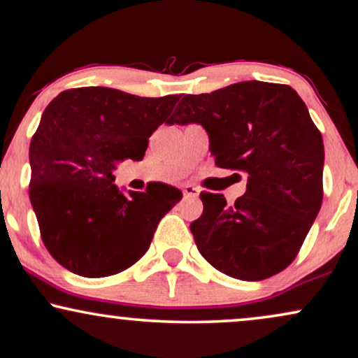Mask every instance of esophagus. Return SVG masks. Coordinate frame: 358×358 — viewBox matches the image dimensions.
<instances>
[{"instance_id":"obj_1","label":"esophagus","mask_w":358,"mask_h":358,"mask_svg":"<svg viewBox=\"0 0 358 358\" xmlns=\"http://www.w3.org/2000/svg\"><path fill=\"white\" fill-rule=\"evenodd\" d=\"M182 192H183V196L185 198H196L198 193H200V190H198L195 185H192V183L183 185Z\"/></svg>"}]
</instances>
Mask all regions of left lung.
<instances>
[{"mask_svg":"<svg viewBox=\"0 0 358 358\" xmlns=\"http://www.w3.org/2000/svg\"><path fill=\"white\" fill-rule=\"evenodd\" d=\"M173 123L201 124L215 165L248 176L231 205L220 193H200L203 213L190 225L198 252L247 282L287 268L324 198V140L302 98L288 85L242 81L183 96Z\"/></svg>","mask_w":358,"mask_h":358,"instance_id":"obj_1","label":"left lung"}]
</instances>
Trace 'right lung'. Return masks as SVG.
<instances>
[{
	"label": "right lung",
	"mask_w": 358,
	"mask_h": 358,
	"mask_svg": "<svg viewBox=\"0 0 358 358\" xmlns=\"http://www.w3.org/2000/svg\"><path fill=\"white\" fill-rule=\"evenodd\" d=\"M180 96L141 98L103 86L73 88L46 106L29 145V200L51 257L81 277L120 273L152 243L178 188L120 192L116 163L141 160Z\"/></svg>",
	"instance_id": "obj_1"
}]
</instances>
